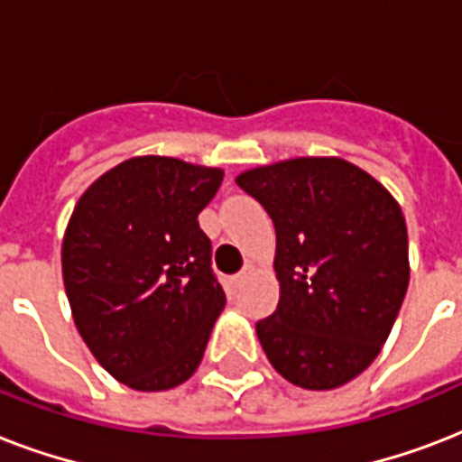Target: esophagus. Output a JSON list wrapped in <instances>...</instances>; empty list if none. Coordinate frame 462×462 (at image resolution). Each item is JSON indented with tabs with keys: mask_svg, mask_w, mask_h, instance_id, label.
Here are the masks:
<instances>
[{
	"mask_svg": "<svg viewBox=\"0 0 462 462\" xmlns=\"http://www.w3.org/2000/svg\"><path fill=\"white\" fill-rule=\"evenodd\" d=\"M252 271H254L252 263H246V266L242 268V271H239L237 275H235V285H237V288H239V285H242V282H245L246 278H249V275H252Z\"/></svg>",
	"mask_w": 462,
	"mask_h": 462,
	"instance_id": "34e87169",
	"label": "esophagus"
}]
</instances>
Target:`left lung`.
I'll list each match as a JSON object with an SVG mask.
<instances>
[{
  "label": "left lung",
  "mask_w": 462,
  "mask_h": 462,
  "mask_svg": "<svg viewBox=\"0 0 462 462\" xmlns=\"http://www.w3.org/2000/svg\"><path fill=\"white\" fill-rule=\"evenodd\" d=\"M275 225L281 300L256 336L275 372L328 391L372 365L408 292L401 206L340 158H295L237 177Z\"/></svg>",
  "instance_id": "obj_1"
}]
</instances>
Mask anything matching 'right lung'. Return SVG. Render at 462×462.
Masks as SVG:
<instances>
[{
  "mask_svg": "<svg viewBox=\"0 0 462 462\" xmlns=\"http://www.w3.org/2000/svg\"><path fill=\"white\" fill-rule=\"evenodd\" d=\"M217 167L132 158L79 199L61 245L76 328L96 359L136 391H167L201 365L225 292L199 213Z\"/></svg>",
  "mask_w": 462,
  "mask_h": 462,
  "instance_id": "1",
  "label": "right lung"
}]
</instances>
